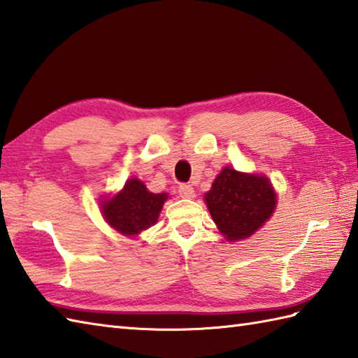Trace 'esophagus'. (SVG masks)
Wrapping results in <instances>:
<instances>
[{
    "mask_svg": "<svg viewBox=\"0 0 358 358\" xmlns=\"http://www.w3.org/2000/svg\"><path fill=\"white\" fill-rule=\"evenodd\" d=\"M178 193L180 197H184V199H192V197H194V188L192 185L182 184V185H179Z\"/></svg>",
    "mask_w": 358,
    "mask_h": 358,
    "instance_id": "34e87169",
    "label": "esophagus"
}]
</instances>
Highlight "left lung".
<instances>
[{
	"label": "left lung",
	"instance_id": "1",
	"mask_svg": "<svg viewBox=\"0 0 358 358\" xmlns=\"http://www.w3.org/2000/svg\"><path fill=\"white\" fill-rule=\"evenodd\" d=\"M205 202L219 231L228 241H241L271 217L275 193L266 178L225 166L205 194Z\"/></svg>",
	"mask_w": 358,
	"mask_h": 358
}]
</instances>
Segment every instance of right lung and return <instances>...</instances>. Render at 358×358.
Listing matches in <instances>:
<instances>
[{"mask_svg":"<svg viewBox=\"0 0 358 358\" xmlns=\"http://www.w3.org/2000/svg\"><path fill=\"white\" fill-rule=\"evenodd\" d=\"M166 199L169 194L150 193L144 182L130 179L121 193L101 203V210L107 224L116 231L134 236L156 224Z\"/></svg>","mask_w":358,"mask_h":358,"instance_id":"right-lung-1","label":"right lung"}]
</instances>
